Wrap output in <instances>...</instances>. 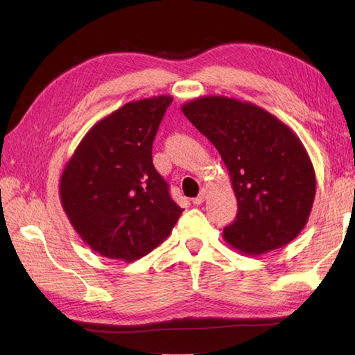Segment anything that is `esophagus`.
Here are the masks:
<instances>
[{"mask_svg":"<svg viewBox=\"0 0 355 355\" xmlns=\"http://www.w3.org/2000/svg\"><path fill=\"white\" fill-rule=\"evenodd\" d=\"M206 197H207V189H201L200 191V194L196 197V198H192V202L196 204V206H200V204H202L204 202V200H206Z\"/></svg>","mask_w":355,"mask_h":355,"instance_id":"1","label":"esophagus"}]
</instances>
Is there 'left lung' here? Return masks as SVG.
<instances>
[{
  "label": "left lung",
  "mask_w": 355,
  "mask_h": 355,
  "mask_svg": "<svg viewBox=\"0 0 355 355\" xmlns=\"http://www.w3.org/2000/svg\"><path fill=\"white\" fill-rule=\"evenodd\" d=\"M182 112L218 149L227 166L237 218L223 239L257 256L295 240L315 198V171L296 133L261 106L225 96H202Z\"/></svg>",
  "instance_id": "obj_1"
}]
</instances>
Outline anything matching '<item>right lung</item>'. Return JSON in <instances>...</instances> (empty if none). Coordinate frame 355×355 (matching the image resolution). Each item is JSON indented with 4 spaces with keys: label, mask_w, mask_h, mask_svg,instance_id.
<instances>
[{
    "label": "right lung",
    "mask_w": 355,
    "mask_h": 355,
    "mask_svg": "<svg viewBox=\"0 0 355 355\" xmlns=\"http://www.w3.org/2000/svg\"><path fill=\"white\" fill-rule=\"evenodd\" d=\"M167 94L128 102L96 123L60 176L62 207L99 254L133 262L163 243L184 211L153 164Z\"/></svg>",
    "instance_id": "right-lung-1"
}]
</instances>
